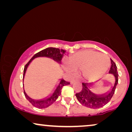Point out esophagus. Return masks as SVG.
I'll return each instance as SVG.
<instances>
[{"label": "esophagus", "instance_id": "esophagus-1", "mask_svg": "<svg viewBox=\"0 0 132 132\" xmlns=\"http://www.w3.org/2000/svg\"><path fill=\"white\" fill-rule=\"evenodd\" d=\"M78 82V81L77 80H71V82H70V84H73L74 83H75V82Z\"/></svg>", "mask_w": 132, "mask_h": 132}]
</instances>
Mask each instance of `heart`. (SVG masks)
Instances as JSON below:
<instances>
[{
  "instance_id": "1",
  "label": "heart",
  "mask_w": 132,
  "mask_h": 132,
  "mask_svg": "<svg viewBox=\"0 0 132 132\" xmlns=\"http://www.w3.org/2000/svg\"><path fill=\"white\" fill-rule=\"evenodd\" d=\"M110 59L104 53L93 50L77 52L69 57V63L63 67L70 75L75 76L77 71H82L85 78L93 80L105 73L110 65Z\"/></svg>"
}]
</instances>
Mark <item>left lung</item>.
I'll return each instance as SVG.
<instances>
[{"mask_svg":"<svg viewBox=\"0 0 132 132\" xmlns=\"http://www.w3.org/2000/svg\"><path fill=\"white\" fill-rule=\"evenodd\" d=\"M111 66L109 73L112 74L115 77V84L111 86V89L107 93L101 95H97L89 89V86H93V84L82 83V89L79 93L76 94V97L79 103L83 106L91 109L102 108L111 100L114 94L115 88L118 84V75L115 63L111 59Z\"/></svg>","mask_w":132,"mask_h":132,"instance_id":"8db88e82","label":"left lung"}]
</instances>
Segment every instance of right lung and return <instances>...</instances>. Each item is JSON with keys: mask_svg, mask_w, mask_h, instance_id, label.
Returning a JSON list of instances; mask_svg holds the SVG:
<instances>
[{"mask_svg": "<svg viewBox=\"0 0 132 132\" xmlns=\"http://www.w3.org/2000/svg\"><path fill=\"white\" fill-rule=\"evenodd\" d=\"M65 53V51L64 50L62 49H59L57 48H54V47H48L45 49L41 50V51L38 52L37 53H36L31 59H30V61L27 63L26 65L24 66V71H23V82L24 81V77L25 73H26V70L28 68L29 65L30 64V63L32 62V60L36 58V57H47L49 58H51L53 59L54 61H55L56 62L61 63V61L63 55ZM70 85V82H67V81L64 80V79H61L60 82L58 84V85L56 86V89L54 91L53 93L51 95H50L49 97H46V98L41 99V100H34L32 99L28 96L26 94V92H25L24 89V84H23V90H24V96L26 97V98L34 106H35V108H39V109H43V108H46L48 107V106L51 105L57 100V98H58V97L61 95V89L65 85Z\"/></svg>", "mask_w": 132, "mask_h": 132, "instance_id": "right-lung-1", "label": "right lung"}]
</instances>
